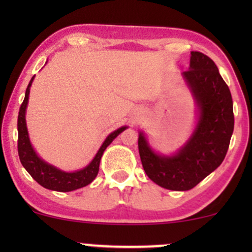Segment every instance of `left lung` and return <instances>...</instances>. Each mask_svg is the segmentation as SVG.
<instances>
[{"instance_id":"obj_1","label":"left lung","mask_w":252,"mask_h":252,"mask_svg":"<svg viewBox=\"0 0 252 252\" xmlns=\"http://www.w3.org/2000/svg\"><path fill=\"white\" fill-rule=\"evenodd\" d=\"M199 109L195 130L175 155L156 154L143 132L138 152L146 174L170 190H189L218 168L226 155L235 126L231 92L218 67L201 52H190L189 68L182 73Z\"/></svg>"}]
</instances>
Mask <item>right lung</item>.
<instances>
[{"label":"right lung","instance_id":"add662e5","mask_svg":"<svg viewBox=\"0 0 252 252\" xmlns=\"http://www.w3.org/2000/svg\"><path fill=\"white\" fill-rule=\"evenodd\" d=\"M34 77L32 78L30 84H28L27 90H26L25 99L20 106L19 117H17V131H19V140H17V152H19V158L21 161L22 166L26 170L30 173L32 178L35 180L37 184L41 185L42 187L47 189L57 190V192H71V190L82 189L86 185L91 184L94 180L99 170V162L104 150L109 146L115 138L117 137L123 130L128 126H122V128L115 130L108 137L105 138L102 147L97 152L94 160L90 162L85 168L77 170V172L67 173L56 168L52 164L45 162L42 158H40L32 147L30 136H28L27 126H26V108L28 104V97H30V89L32 83H33Z\"/></svg>","mask_w":252,"mask_h":252}]
</instances>
